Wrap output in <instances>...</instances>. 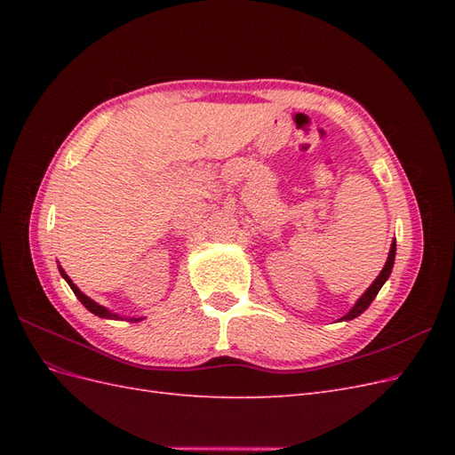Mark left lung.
Returning <instances> with one entry per match:
<instances>
[{"label": "left lung", "instance_id": "8db88e82", "mask_svg": "<svg viewBox=\"0 0 455 455\" xmlns=\"http://www.w3.org/2000/svg\"><path fill=\"white\" fill-rule=\"evenodd\" d=\"M395 252H396V244L393 243V244H391L389 258H387V261H385V266H383L381 273L378 275V279L370 284V288H368V291L361 296V299L356 301L355 307H353L346 316H341V321H351V319H355V316H359L363 311H366V309H368V306H370L371 301H374V298L378 296V292H379V288L383 286V283L389 279L391 269H393V264H395Z\"/></svg>", "mask_w": 455, "mask_h": 455}]
</instances>
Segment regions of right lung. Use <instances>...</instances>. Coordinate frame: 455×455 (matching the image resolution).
I'll return each instance as SVG.
<instances>
[{
    "label": "right lung",
    "mask_w": 455,
    "mask_h": 455,
    "mask_svg": "<svg viewBox=\"0 0 455 455\" xmlns=\"http://www.w3.org/2000/svg\"><path fill=\"white\" fill-rule=\"evenodd\" d=\"M59 271H60V275H62V277L66 279V283L68 284H70V288H72V291H74V294L77 296V299L81 301V304H84L91 313H94V315H99V316H102V319H112V321H117V319H121V316L119 315H116V313H112V311H108L106 307H102V306H99V304H96V301H92L89 296H85L84 292H81L79 291V288L72 283V279L70 277H68V275H66V271L59 266ZM131 323H136V321H142V319H129Z\"/></svg>",
    "instance_id": "add662e5"
}]
</instances>
